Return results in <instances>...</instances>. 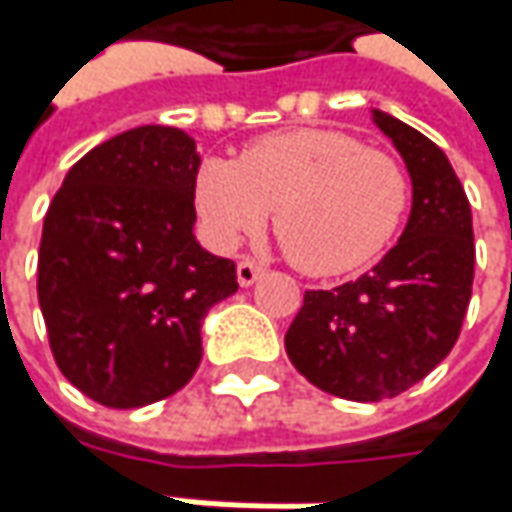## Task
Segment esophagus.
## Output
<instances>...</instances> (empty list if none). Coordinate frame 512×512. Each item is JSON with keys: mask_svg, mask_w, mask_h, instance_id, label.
<instances>
[{"mask_svg": "<svg viewBox=\"0 0 512 512\" xmlns=\"http://www.w3.org/2000/svg\"><path fill=\"white\" fill-rule=\"evenodd\" d=\"M263 274V266H257L252 257H243L238 263V283L240 286H252L257 277Z\"/></svg>", "mask_w": 512, "mask_h": 512, "instance_id": "1", "label": "esophagus"}]
</instances>
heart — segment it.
<instances>
[{"instance_id":"b5f03b06","label":"heart","mask_w":512,"mask_h":512,"mask_svg":"<svg viewBox=\"0 0 512 512\" xmlns=\"http://www.w3.org/2000/svg\"><path fill=\"white\" fill-rule=\"evenodd\" d=\"M206 238L218 249L257 232L274 206V232L306 274L357 269L391 243L411 203L408 172L388 152L340 130H280L232 161L212 158L192 186Z\"/></svg>"}]
</instances>
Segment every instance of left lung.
Segmentation results:
<instances>
[{
	"instance_id": "left-lung-1",
	"label": "left lung",
	"mask_w": 512,
	"mask_h": 512,
	"mask_svg": "<svg viewBox=\"0 0 512 512\" xmlns=\"http://www.w3.org/2000/svg\"><path fill=\"white\" fill-rule=\"evenodd\" d=\"M374 121L414 181L399 243L371 272L331 291H306L286 331L291 365L320 391L379 402L408 391L450 354L473 291L470 203L445 152L388 113Z\"/></svg>"
}]
</instances>
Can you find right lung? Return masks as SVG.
<instances>
[{
  "label": "right lung",
  "mask_w": 512,
  "mask_h": 512,
  "mask_svg": "<svg viewBox=\"0 0 512 512\" xmlns=\"http://www.w3.org/2000/svg\"><path fill=\"white\" fill-rule=\"evenodd\" d=\"M198 167L184 130L135 127L76 161L50 201L39 306L59 371L98 405L181 391L206 311L238 291L235 263L192 235Z\"/></svg>",
  "instance_id": "obj_1"
}]
</instances>
